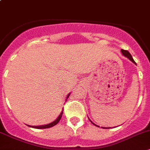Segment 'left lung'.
Segmentation results:
<instances>
[{
	"label": "left lung",
	"mask_w": 150,
	"mask_h": 150,
	"mask_svg": "<svg viewBox=\"0 0 150 150\" xmlns=\"http://www.w3.org/2000/svg\"><path fill=\"white\" fill-rule=\"evenodd\" d=\"M121 53H122V54H123V55H124V56H125V57H127V58H128V59H129L130 61H132V62H133L134 64H135V61H134V60H133V58H132V55H131V54H130V53L129 52L127 51V50H121ZM89 121H90V120H89ZM91 123H92V124H94L95 126H97V125H96V124H95L94 123H92V121H91ZM105 129H106V128H105Z\"/></svg>",
	"instance_id": "1"
}]
</instances>
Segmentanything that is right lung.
<instances>
[{"label": "right lung", "instance_id": "obj_1", "mask_svg": "<svg viewBox=\"0 0 150 150\" xmlns=\"http://www.w3.org/2000/svg\"><path fill=\"white\" fill-rule=\"evenodd\" d=\"M69 95H70V93H69V94L68 96H67V99L68 98L69 96ZM63 113H64V110H62V112H61V114L59 115V116H58V117H57V119H56L55 121H53V122L50 123V124H46V125H41V126H29V125H28V126H29V127H33V128H35V129H47V128H50V127H54V125H56V124H57L58 122H59L60 120H61V117H62Z\"/></svg>", "mask_w": 150, "mask_h": 150}]
</instances>
